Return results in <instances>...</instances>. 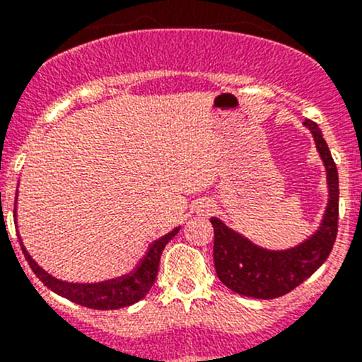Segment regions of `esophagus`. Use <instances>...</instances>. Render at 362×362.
Returning <instances> with one entry per match:
<instances>
[{"instance_id":"obj_1","label":"esophagus","mask_w":362,"mask_h":362,"mask_svg":"<svg viewBox=\"0 0 362 362\" xmlns=\"http://www.w3.org/2000/svg\"><path fill=\"white\" fill-rule=\"evenodd\" d=\"M208 208H210V204H203V206L199 208L198 211H202V214H204V211H208Z\"/></svg>"}]
</instances>
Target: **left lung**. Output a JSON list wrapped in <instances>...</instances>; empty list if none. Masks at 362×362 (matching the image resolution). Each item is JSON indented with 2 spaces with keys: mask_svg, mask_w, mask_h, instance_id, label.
Returning <instances> with one entry per match:
<instances>
[{
  "mask_svg": "<svg viewBox=\"0 0 362 362\" xmlns=\"http://www.w3.org/2000/svg\"><path fill=\"white\" fill-rule=\"evenodd\" d=\"M305 126L312 131L327 173L329 202L320 228L294 249L268 250L211 217L215 272L233 293L257 299L280 298L312 276L333 250L338 233V170L319 126L312 120H305Z\"/></svg>",
  "mask_w": 362,
  "mask_h": 362,
  "instance_id": "1",
  "label": "left lung"
}]
</instances>
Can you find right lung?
Listing matches in <instances>:
<instances>
[{
    "mask_svg": "<svg viewBox=\"0 0 362 362\" xmlns=\"http://www.w3.org/2000/svg\"><path fill=\"white\" fill-rule=\"evenodd\" d=\"M13 215L17 217L16 211H13ZM178 231H180V228H175L173 231H170L168 235L156 240V242L148 247L147 254L144 255L140 264H138L133 272L127 273V275L124 276H119V279H112L100 284H71L49 275V273L43 268H40V266L36 264L35 259L28 254L23 240L19 238V242L29 268L35 272V275L38 276L50 291L63 296V298L69 299V301L76 303V305L87 306V308L117 310L140 301V299L145 298V294L151 291L152 284L156 282V276H158L160 254H163L166 243L170 242Z\"/></svg>",
    "mask_w": 362,
    "mask_h": 362,
    "instance_id": "obj_1",
    "label": "right lung"
}]
</instances>
